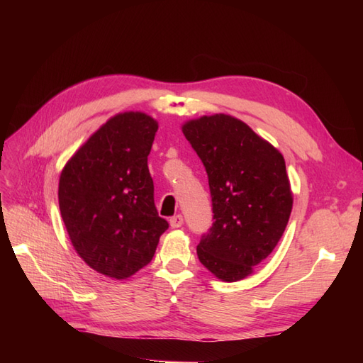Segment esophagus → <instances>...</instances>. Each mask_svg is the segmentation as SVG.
<instances>
[{
  "instance_id": "34e87169",
  "label": "esophagus",
  "mask_w": 363,
  "mask_h": 363,
  "mask_svg": "<svg viewBox=\"0 0 363 363\" xmlns=\"http://www.w3.org/2000/svg\"><path fill=\"white\" fill-rule=\"evenodd\" d=\"M169 224L172 228H179L183 225V216L182 215H175L169 219Z\"/></svg>"
}]
</instances>
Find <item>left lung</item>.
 <instances>
[{
  "label": "left lung",
  "mask_w": 363,
  "mask_h": 363,
  "mask_svg": "<svg viewBox=\"0 0 363 363\" xmlns=\"http://www.w3.org/2000/svg\"><path fill=\"white\" fill-rule=\"evenodd\" d=\"M201 159L213 224L196 255L213 276L242 280L279 244L292 211L286 164L279 150L230 115L201 116L182 127Z\"/></svg>",
  "instance_id": "8db88e82"
}]
</instances>
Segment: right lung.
<instances>
[{
    "instance_id": "obj_1",
    "label": "right lung",
    "mask_w": 363,
    "mask_h": 363,
    "mask_svg": "<svg viewBox=\"0 0 363 363\" xmlns=\"http://www.w3.org/2000/svg\"><path fill=\"white\" fill-rule=\"evenodd\" d=\"M159 125L142 112L118 113L65 164L59 207L87 265L116 280L151 262L168 228L155 206L148 155Z\"/></svg>"
}]
</instances>
